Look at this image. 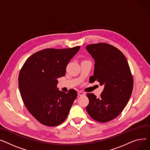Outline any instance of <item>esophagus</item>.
<instances>
[{"label":"esophagus","instance_id":"obj_1","mask_svg":"<svg viewBox=\"0 0 150 150\" xmlns=\"http://www.w3.org/2000/svg\"><path fill=\"white\" fill-rule=\"evenodd\" d=\"M77 94H78V95L79 96H83V95H85V94L82 92V91H78V93H77Z\"/></svg>","mask_w":150,"mask_h":150}]
</instances>
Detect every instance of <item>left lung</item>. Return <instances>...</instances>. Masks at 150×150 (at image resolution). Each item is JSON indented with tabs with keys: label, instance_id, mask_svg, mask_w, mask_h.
I'll return each instance as SVG.
<instances>
[{
	"label": "left lung",
	"instance_id": "obj_1",
	"mask_svg": "<svg viewBox=\"0 0 150 150\" xmlns=\"http://www.w3.org/2000/svg\"><path fill=\"white\" fill-rule=\"evenodd\" d=\"M86 50L95 62L90 82L98 81L104 86L99 98L87 94L90 102L86 110L94 120L107 122L125 107L133 91V79L125 56L117 48L99 43L87 45Z\"/></svg>",
	"mask_w": 150,
	"mask_h": 150
}]
</instances>
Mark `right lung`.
Returning a JSON list of instances; mask_svg holds the SVG:
<instances>
[{
	"label": "right lung",
	"mask_w": 150,
	"mask_h": 150,
	"mask_svg": "<svg viewBox=\"0 0 150 150\" xmlns=\"http://www.w3.org/2000/svg\"><path fill=\"white\" fill-rule=\"evenodd\" d=\"M80 47L45 49L26 60L19 76L22 100L31 115L42 124L55 127L67 117L77 93L60 91L57 79L66 73V67Z\"/></svg>",
	"instance_id": "1"
}]
</instances>
